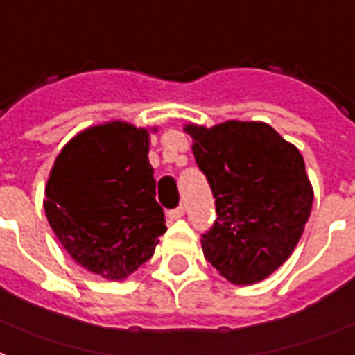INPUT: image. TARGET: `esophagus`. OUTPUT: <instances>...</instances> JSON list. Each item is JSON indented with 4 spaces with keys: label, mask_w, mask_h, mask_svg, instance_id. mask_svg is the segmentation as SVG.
<instances>
[{
    "label": "esophagus",
    "mask_w": 355,
    "mask_h": 355,
    "mask_svg": "<svg viewBox=\"0 0 355 355\" xmlns=\"http://www.w3.org/2000/svg\"><path fill=\"white\" fill-rule=\"evenodd\" d=\"M184 216V207H177V209H171L167 211V218L169 220H178V218Z\"/></svg>",
    "instance_id": "1"
}]
</instances>
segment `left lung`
Wrapping results in <instances>:
<instances>
[{
  "label": "left lung",
  "mask_w": 355,
  "mask_h": 355,
  "mask_svg": "<svg viewBox=\"0 0 355 355\" xmlns=\"http://www.w3.org/2000/svg\"><path fill=\"white\" fill-rule=\"evenodd\" d=\"M211 184L216 220L201 235L205 259L233 284H254L290 258L311 216L301 152L263 122L186 125Z\"/></svg>",
  "instance_id": "1"
}]
</instances>
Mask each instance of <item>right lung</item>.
Returning <instances> with one entry per match:
<instances>
[{"mask_svg": "<svg viewBox=\"0 0 355 355\" xmlns=\"http://www.w3.org/2000/svg\"><path fill=\"white\" fill-rule=\"evenodd\" d=\"M148 130L107 122L80 131L58 154L44 212L84 269L122 280L152 258L165 233L148 162Z\"/></svg>", "mask_w": 355, "mask_h": 355, "instance_id": "1", "label": "right lung"}]
</instances>
